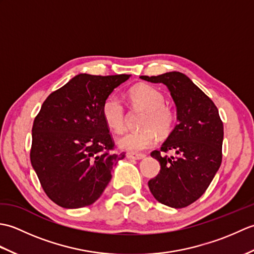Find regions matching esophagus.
<instances>
[{
	"label": "esophagus",
	"mask_w": 254,
	"mask_h": 254,
	"mask_svg": "<svg viewBox=\"0 0 254 254\" xmlns=\"http://www.w3.org/2000/svg\"><path fill=\"white\" fill-rule=\"evenodd\" d=\"M145 157L144 154H134V153H127V158L130 160H141Z\"/></svg>",
	"instance_id": "34e87169"
}]
</instances>
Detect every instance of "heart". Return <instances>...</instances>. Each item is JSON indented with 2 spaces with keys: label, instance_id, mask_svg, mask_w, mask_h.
I'll use <instances>...</instances> for the list:
<instances>
[{
  "label": "heart",
  "instance_id": "b5f03b06",
  "mask_svg": "<svg viewBox=\"0 0 254 254\" xmlns=\"http://www.w3.org/2000/svg\"><path fill=\"white\" fill-rule=\"evenodd\" d=\"M130 98L136 107L145 110L142 120L143 128L130 131L118 138L117 144L121 149L138 153L149 148L161 135L169 133L174 126L175 115L165 106V96L150 85L141 84L130 90ZM102 117L111 130L121 132L126 127V110L119 97L112 95L102 105Z\"/></svg>",
  "mask_w": 254,
  "mask_h": 254
}]
</instances>
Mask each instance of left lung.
<instances>
[{"mask_svg":"<svg viewBox=\"0 0 254 254\" xmlns=\"http://www.w3.org/2000/svg\"><path fill=\"white\" fill-rule=\"evenodd\" d=\"M139 78L164 84L177 109V126L160 148L165 153L175 150L177 156L152 152L150 156L159 161L160 172L148 181V188L161 204L186 207L202 196L222 164L224 126L218 109L183 73Z\"/></svg>","mask_w":254,"mask_h":254,"instance_id":"left-lung-1","label":"left lung"}]
</instances>
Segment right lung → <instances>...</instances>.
<instances>
[{
  "mask_svg": "<svg viewBox=\"0 0 254 254\" xmlns=\"http://www.w3.org/2000/svg\"><path fill=\"white\" fill-rule=\"evenodd\" d=\"M131 75L78 74L45 100L32 126L31 166L51 201L64 208L95 203L124 153L113 142L102 105Z\"/></svg>",
  "mask_w": 254,
  "mask_h": 254,
  "instance_id": "right-lung-1",
  "label": "right lung"
}]
</instances>
